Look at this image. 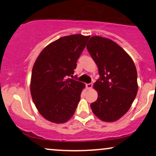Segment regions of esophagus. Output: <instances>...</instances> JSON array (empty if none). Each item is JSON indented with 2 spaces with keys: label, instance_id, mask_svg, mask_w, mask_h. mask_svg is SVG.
Masks as SVG:
<instances>
[{
  "label": "esophagus",
  "instance_id": "1",
  "mask_svg": "<svg viewBox=\"0 0 156 156\" xmlns=\"http://www.w3.org/2000/svg\"><path fill=\"white\" fill-rule=\"evenodd\" d=\"M86 88H87V89H91L93 84L92 83H88V84L86 85Z\"/></svg>",
  "mask_w": 156,
  "mask_h": 156
}]
</instances>
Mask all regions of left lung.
Returning a JSON list of instances; mask_svg holds the SVG:
<instances>
[{
	"instance_id": "8db88e82",
	"label": "left lung",
	"mask_w": 156,
	"mask_h": 156,
	"mask_svg": "<svg viewBox=\"0 0 156 156\" xmlns=\"http://www.w3.org/2000/svg\"><path fill=\"white\" fill-rule=\"evenodd\" d=\"M86 47L100 75L94 85L98 98L90 108L102 121L114 122L127 113L137 95L136 67L129 55L109 39L94 36Z\"/></svg>"
}]
</instances>
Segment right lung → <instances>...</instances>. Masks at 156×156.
<instances>
[{
	"mask_svg": "<svg viewBox=\"0 0 156 156\" xmlns=\"http://www.w3.org/2000/svg\"><path fill=\"white\" fill-rule=\"evenodd\" d=\"M89 36L62 37L45 47L35 61L31 73V97L41 115L57 124L73 117L85 88L72 78L76 62Z\"/></svg>",
	"mask_w": 156,
	"mask_h": 156,
	"instance_id": "1",
	"label": "right lung"
}]
</instances>
